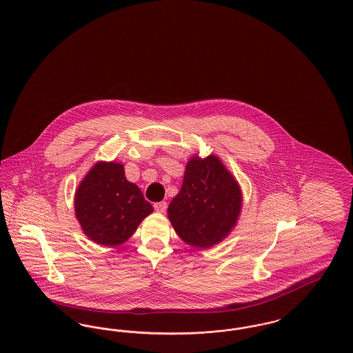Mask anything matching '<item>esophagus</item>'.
Segmentation results:
<instances>
[{
    "instance_id": "obj_1",
    "label": "esophagus",
    "mask_w": 353,
    "mask_h": 353,
    "mask_svg": "<svg viewBox=\"0 0 353 353\" xmlns=\"http://www.w3.org/2000/svg\"><path fill=\"white\" fill-rule=\"evenodd\" d=\"M153 206H154V210H156L157 213H165V210H167V206H168V205H167V202L163 201L156 202Z\"/></svg>"
}]
</instances>
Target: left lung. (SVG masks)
Here are the masks:
<instances>
[{
    "label": "left lung",
    "mask_w": 353,
    "mask_h": 353,
    "mask_svg": "<svg viewBox=\"0 0 353 353\" xmlns=\"http://www.w3.org/2000/svg\"><path fill=\"white\" fill-rule=\"evenodd\" d=\"M242 189L217 154L194 153L185 165L179 194L168 206L174 232L194 249H210L233 232L242 210Z\"/></svg>",
    "instance_id": "8db88e82"
}]
</instances>
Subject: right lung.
Instances as JSON below:
<instances>
[{"mask_svg": "<svg viewBox=\"0 0 353 353\" xmlns=\"http://www.w3.org/2000/svg\"><path fill=\"white\" fill-rule=\"evenodd\" d=\"M74 210L88 239L115 248L132 236L153 208L140 188L127 180L121 163L98 161L75 190Z\"/></svg>", "mask_w": 353, "mask_h": 353, "instance_id": "obj_1", "label": "right lung"}]
</instances>
